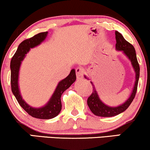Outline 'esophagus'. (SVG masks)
<instances>
[{
  "instance_id": "1",
  "label": "esophagus",
  "mask_w": 150,
  "mask_h": 150,
  "mask_svg": "<svg viewBox=\"0 0 150 150\" xmlns=\"http://www.w3.org/2000/svg\"><path fill=\"white\" fill-rule=\"evenodd\" d=\"M84 69L83 67H77L76 69V78L78 79H81L83 76Z\"/></svg>"
}]
</instances>
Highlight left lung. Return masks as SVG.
Listing matches in <instances>:
<instances>
[{
  "mask_svg": "<svg viewBox=\"0 0 150 150\" xmlns=\"http://www.w3.org/2000/svg\"><path fill=\"white\" fill-rule=\"evenodd\" d=\"M115 40L116 50L122 51L132 62L133 68H134L135 73H136V81H135L132 92L129 99L122 104L115 107L107 106L101 101L100 98L99 97V95H98L97 90L95 89V86L91 82L92 86V93L88 97L87 103H88V106H89L92 113L97 116H100V117H113V116L117 115L126 110L134 100L135 96H136V91H137L138 80H139L140 76V67L138 62L137 58H136V53L134 46L127 42L124 38V37L122 35V34H120L117 31H115ZM84 77L86 79H88L86 76H85Z\"/></svg>",
  "mask_w": 150,
  "mask_h": 150,
  "instance_id": "1",
  "label": "left lung"
}]
</instances>
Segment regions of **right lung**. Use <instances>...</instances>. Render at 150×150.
Masks as SVG:
<instances>
[{
	"label": "right lung",
	"instance_id": "add662e5",
	"mask_svg": "<svg viewBox=\"0 0 150 150\" xmlns=\"http://www.w3.org/2000/svg\"><path fill=\"white\" fill-rule=\"evenodd\" d=\"M47 35L48 32L40 33L33 36V38L27 39L22 42L18 45V49L14 55H13L10 62L11 88H12L13 95L16 97L20 106L28 113V115L33 117L43 120L51 119V118L56 117L60 113L61 108H62L61 96L67 88L71 86L73 83H74L76 79L75 70L71 69L69 74L65 79L58 83V86L48 103L41 108H33L29 106L22 99L18 84V72H19L21 61L23 60L25 54L28 53L30 49L40 45L45 40Z\"/></svg>",
	"mask_w": 150,
	"mask_h": 150
}]
</instances>
